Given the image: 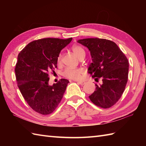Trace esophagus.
Instances as JSON below:
<instances>
[{"mask_svg": "<svg viewBox=\"0 0 146 146\" xmlns=\"http://www.w3.org/2000/svg\"><path fill=\"white\" fill-rule=\"evenodd\" d=\"M76 82H77V83H79L80 85H84L85 83V82H83V81H76Z\"/></svg>", "mask_w": 146, "mask_h": 146, "instance_id": "obj_1", "label": "esophagus"}]
</instances>
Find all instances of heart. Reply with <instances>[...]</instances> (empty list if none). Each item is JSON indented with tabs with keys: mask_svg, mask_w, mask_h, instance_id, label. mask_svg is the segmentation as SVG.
Here are the masks:
<instances>
[{
	"mask_svg": "<svg viewBox=\"0 0 146 146\" xmlns=\"http://www.w3.org/2000/svg\"><path fill=\"white\" fill-rule=\"evenodd\" d=\"M72 51L76 56L80 59L83 57H85V52L81 46L78 45H75L73 46ZM62 55L60 54L57 58V63L58 64H60L61 63ZM83 70L80 68H76V69H73V68H66L65 69L63 73V75L66 78L73 79V80H78L80 78V76L82 75Z\"/></svg>",
	"mask_w": 146,
	"mask_h": 146,
	"instance_id": "heart-1",
	"label": "heart"
}]
</instances>
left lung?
Returning a JSON list of instances; mask_svg holds the SVG:
<instances>
[{"label": "left lung", "mask_w": 146, "mask_h": 146, "mask_svg": "<svg viewBox=\"0 0 146 146\" xmlns=\"http://www.w3.org/2000/svg\"><path fill=\"white\" fill-rule=\"evenodd\" d=\"M78 42L88 48L92 63L88 71L93 78H102V84H95L96 90L89 96L97 106L110 108L123 94L128 80L129 61L115 43L100 38L80 39Z\"/></svg>", "instance_id": "left-lung-1"}]
</instances>
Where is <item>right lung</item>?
I'll return each instance as SVG.
<instances>
[{
    "mask_svg": "<svg viewBox=\"0 0 146 146\" xmlns=\"http://www.w3.org/2000/svg\"><path fill=\"white\" fill-rule=\"evenodd\" d=\"M71 40L72 38L35 40L18 54L15 68L17 86L26 102L36 112L51 113L63 97L70 82L61 79L49 85V72H54L58 55Z\"/></svg>",
    "mask_w": 146,
    "mask_h": 146,
    "instance_id": "1",
    "label": "right lung"
}]
</instances>
